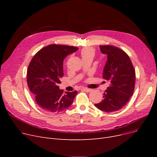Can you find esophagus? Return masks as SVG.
<instances>
[{
    "label": "esophagus",
    "instance_id": "34e87169",
    "mask_svg": "<svg viewBox=\"0 0 157 157\" xmlns=\"http://www.w3.org/2000/svg\"><path fill=\"white\" fill-rule=\"evenodd\" d=\"M82 90H84V91L86 92H90L92 91L91 89H89V88H82Z\"/></svg>",
    "mask_w": 157,
    "mask_h": 157
}]
</instances>
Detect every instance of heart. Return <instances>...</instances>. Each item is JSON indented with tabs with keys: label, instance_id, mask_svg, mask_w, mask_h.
<instances>
[{
	"label": "heart",
	"instance_id": "heart-1",
	"mask_svg": "<svg viewBox=\"0 0 157 157\" xmlns=\"http://www.w3.org/2000/svg\"><path fill=\"white\" fill-rule=\"evenodd\" d=\"M81 55L83 59L89 56L94 57L95 55V50L92 47H85L81 49Z\"/></svg>",
	"mask_w": 157,
	"mask_h": 157
}]
</instances>
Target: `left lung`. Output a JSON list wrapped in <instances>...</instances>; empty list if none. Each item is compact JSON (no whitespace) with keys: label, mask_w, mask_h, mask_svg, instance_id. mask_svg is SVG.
I'll return each instance as SVG.
<instances>
[{"label":"left lung","mask_w":157,"mask_h":157,"mask_svg":"<svg viewBox=\"0 0 157 157\" xmlns=\"http://www.w3.org/2000/svg\"><path fill=\"white\" fill-rule=\"evenodd\" d=\"M100 49L103 54L108 55L103 79L109 81L110 85L105 90L102 101L95 105L105 112L117 111L125 105L133 95L135 69L128 55L119 48L100 45Z\"/></svg>","instance_id":"obj_1"}]
</instances>
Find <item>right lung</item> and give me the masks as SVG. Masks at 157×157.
<instances>
[{"label":"right lung","instance_id":"obj_1","mask_svg":"<svg viewBox=\"0 0 157 157\" xmlns=\"http://www.w3.org/2000/svg\"><path fill=\"white\" fill-rule=\"evenodd\" d=\"M78 49L72 46L51 44L40 49L31 60L27 73L28 87L37 104L45 111L59 113L65 110L78 94L76 90L63 94L58 86L63 76V60Z\"/></svg>","mask_w":157,"mask_h":157}]
</instances>
